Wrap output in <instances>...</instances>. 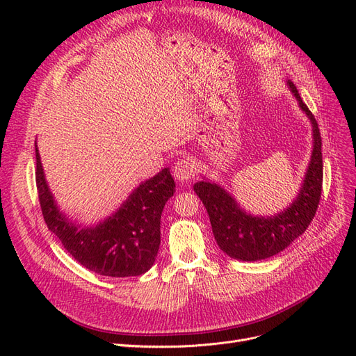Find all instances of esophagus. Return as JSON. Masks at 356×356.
Here are the masks:
<instances>
[{
  "label": "esophagus",
  "instance_id": "esophagus-1",
  "mask_svg": "<svg viewBox=\"0 0 356 356\" xmlns=\"http://www.w3.org/2000/svg\"><path fill=\"white\" fill-rule=\"evenodd\" d=\"M196 165L187 157L179 159L174 169H172V174H174L175 179L179 182H188L191 178H195L196 175Z\"/></svg>",
  "mask_w": 356,
  "mask_h": 356
}]
</instances>
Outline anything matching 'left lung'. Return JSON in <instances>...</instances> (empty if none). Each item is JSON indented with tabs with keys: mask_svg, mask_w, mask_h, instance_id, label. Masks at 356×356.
I'll use <instances>...</instances> for the list:
<instances>
[{
	"mask_svg": "<svg viewBox=\"0 0 356 356\" xmlns=\"http://www.w3.org/2000/svg\"><path fill=\"white\" fill-rule=\"evenodd\" d=\"M288 86L314 127V152L298 196L289 208L273 217H254L241 209L229 193L215 182L199 181L195 184L196 195L208 211L215 241L225 254L236 260L258 261L284 251L306 232L318 209L324 175L321 132L315 115L301 99L296 86L289 80Z\"/></svg>",
	"mask_w": 356,
	"mask_h": 356,
	"instance_id": "left-lung-1",
	"label": "left lung"
}]
</instances>
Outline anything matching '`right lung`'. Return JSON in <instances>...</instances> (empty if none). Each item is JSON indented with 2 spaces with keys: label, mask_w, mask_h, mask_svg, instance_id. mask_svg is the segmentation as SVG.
Masks as SVG:
<instances>
[{
  "label": "right lung",
  "mask_w": 356,
  "mask_h": 356,
  "mask_svg": "<svg viewBox=\"0 0 356 356\" xmlns=\"http://www.w3.org/2000/svg\"><path fill=\"white\" fill-rule=\"evenodd\" d=\"M35 157L42 217L75 260L95 273L113 277L139 276L153 266L160 245L161 211L175 191L168 168L139 184L113 217L96 227L80 230L59 212L42 172L37 144Z\"/></svg>",
  "instance_id": "add662e5"
}]
</instances>
